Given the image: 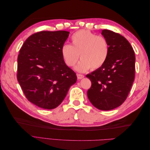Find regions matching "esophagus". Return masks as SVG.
Here are the masks:
<instances>
[{"label":"esophagus","instance_id":"34e87169","mask_svg":"<svg viewBox=\"0 0 150 150\" xmlns=\"http://www.w3.org/2000/svg\"><path fill=\"white\" fill-rule=\"evenodd\" d=\"M77 77H78V79H83V78H84V76L83 75V74H77Z\"/></svg>","mask_w":150,"mask_h":150}]
</instances>
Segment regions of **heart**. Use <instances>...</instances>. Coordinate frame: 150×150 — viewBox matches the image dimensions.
<instances>
[{"label":"heart","instance_id":"obj_1","mask_svg":"<svg viewBox=\"0 0 150 150\" xmlns=\"http://www.w3.org/2000/svg\"><path fill=\"white\" fill-rule=\"evenodd\" d=\"M71 40V45L63 44L61 49L62 57L67 66L73 67L79 56L81 61L76 66L79 72L96 70L105 64L110 54V45L103 36L82 29L72 34Z\"/></svg>","mask_w":150,"mask_h":150}]
</instances>
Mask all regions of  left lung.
I'll list each match as a JSON object with an SVG mask.
<instances>
[{"instance_id": "obj_1", "label": "left lung", "mask_w": 150, "mask_h": 150, "mask_svg": "<svg viewBox=\"0 0 150 150\" xmlns=\"http://www.w3.org/2000/svg\"><path fill=\"white\" fill-rule=\"evenodd\" d=\"M102 35L110 45V54L102 67L86 75L91 81L88 97L100 110H113L125 102L133 83L135 55L125 38L115 32L104 29Z\"/></svg>"}]
</instances>
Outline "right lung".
Returning a JSON list of instances; mask_svg holds the SVG:
<instances>
[{"instance_id":"obj_1","label":"right lung","mask_w":150,"mask_h":150,"mask_svg":"<svg viewBox=\"0 0 150 150\" xmlns=\"http://www.w3.org/2000/svg\"><path fill=\"white\" fill-rule=\"evenodd\" d=\"M69 34L40 31L29 36L20 49L17 81L28 100L39 108L57 107L76 82L75 72L66 66L61 53Z\"/></svg>"}]
</instances>
